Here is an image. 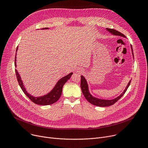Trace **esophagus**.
Segmentation results:
<instances>
[{"label": "esophagus", "instance_id": "1", "mask_svg": "<svg viewBox=\"0 0 148 148\" xmlns=\"http://www.w3.org/2000/svg\"><path fill=\"white\" fill-rule=\"evenodd\" d=\"M82 71H83L81 70H78V72H79V73H82Z\"/></svg>", "mask_w": 148, "mask_h": 148}]
</instances>
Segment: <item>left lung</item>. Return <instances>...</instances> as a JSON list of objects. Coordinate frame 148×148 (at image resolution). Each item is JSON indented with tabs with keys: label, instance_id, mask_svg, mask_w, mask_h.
Returning <instances> with one entry per match:
<instances>
[{
	"label": "left lung",
	"instance_id": "left-lung-1",
	"mask_svg": "<svg viewBox=\"0 0 148 148\" xmlns=\"http://www.w3.org/2000/svg\"><path fill=\"white\" fill-rule=\"evenodd\" d=\"M107 30L110 32L111 33L114 34V35H117V36H121L122 37H125L126 36L123 34L122 33H121V32L113 29H108L107 28ZM131 49H132V54L134 56V53H133V49L131 46ZM131 80L130 81L128 86H126L125 90L123 91V92L117 98L114 99H111V100H105V99H98L97 98H95L94 97H92L89 91H88V84L87 82L86 79H85L82 75L81 76V88L82 92V94H84V97L86 98V99L90 102L91 104L94 105H96V106H98V107H108V106H111V105L114 104L116 102H117L125 93V92L127 90L128 88L129 87L130 84H131Z\"/></svg>",
	"mask_w": 148,
	"mask_h": 148
}]
</instances>
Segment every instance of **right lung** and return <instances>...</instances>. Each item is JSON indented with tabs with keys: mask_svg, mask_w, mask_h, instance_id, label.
<instances>
[{
	"mask_svg": "<svg viewBox=\"0 0 148 148\" xmlns=\"http://www.w3.org/2000/svg\"><path fill=\"white\" fill-rule=\"evenodd\" d=\"M48 29L49 28L46 27V28H43L42 29ZM16 50H17V47L16 49ZM16 55L15 56V62H14V66L16 67ZM15 71H16V77H17V79L18 84H19L20 87H21V88H22V91L24 92V93L26 95V96L32 102H33L36 104L40 105H50V104H53L54 102H57L61 95L63 86L64 85V84L67 81V80H69L70 78L71 75L73 74V73H71L69 74H68L67 75L61 78L57 82L56 86L53 89V90L50 92H49L48 94L44 95L43 97H33L31 95H30L29 93H27V91L26 90V88L23 86L22 81L21 80V78L20 77V75L18 73L17 71L16 70H15Z\"/></svg>",
	"mask_w": 148,
	"mask_h": 148,
	"instance_id": "add662e5",
	"label": "right lung"
}]
</instances>
